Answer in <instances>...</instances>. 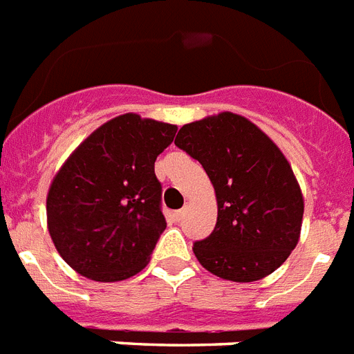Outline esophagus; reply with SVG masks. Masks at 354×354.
Listing matches in <instances>:
<instances>
[{"instance_id": "esophagus-1", "label": "esophagus", "mask_w": 354, "mask_h": 354, "mask_svg": "<svg viewBox=\"0 0 354 354\" xmlns=\"http://www.w3.org/2000/svg\"><path fill=\"white\" fill-rule=\"evenodd\" d=\"M183 217H185V210H175L174 212V219H175V221H180Z\"/></svg>"}]
</instances>
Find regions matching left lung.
I'll return each instance as SVG.
<instances>
[{"label":"left lung","mask_w":354,"mask_h":354,"mask_svg":"<svg viewBox=\"0 0 354 354\" xmlns=\"http://www.w3.org/2000/svg\"><path fill=\"white\" fill-rule=\"evenodd\" d=\"M175 146L203 164L216 190V228L194 243L197 261L237 283L281 267L298 245L304 219V195L281 149L230 111L185 124Z\"/></svg>","instance_id":"1"}]
</instances>
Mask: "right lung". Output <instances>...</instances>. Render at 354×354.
<instances>
[{
	"label": "right lung",
	"instance_id": "obj_1",
	"mask_svg": "<svg viewBox=\"0 0 354 354\" xmlns=\"http://www.w3.org/2000/svg\"><path fill=\"white\" fill-rule=\"evenodd\" d=\"M177 126L126 113L102 124L58 169L47 194L56 250L95 281H122L149 261L166 219L155 160Z\"/></svg>",
	"mask_w": 354,
	"mask_h": 354
}]
</instances>
